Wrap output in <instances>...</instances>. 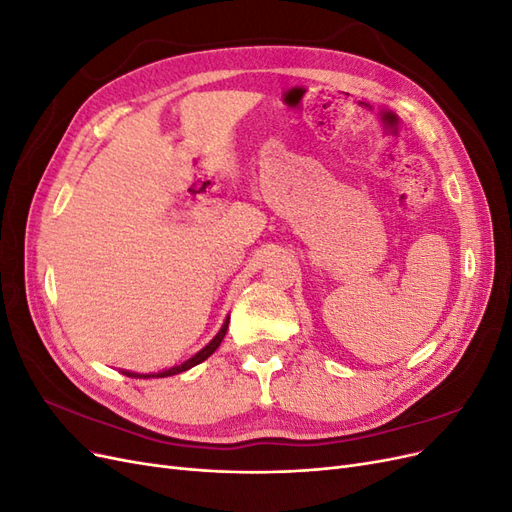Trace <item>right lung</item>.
Segmentation results:
<instances>
[{
	"instance_id": "right-lung-1",
	"label": "right lung",
	"mask_w": 512,
	"mask_h": 512,
	"mask_svg": "<svg viewBox=\"0 0 512 512\" xmlns=\"http://www.w3.org/2000/svg\"><path fill=\"white\" fill-rule=\"evenodd\" d=\"M228 322H230V318L224 320V324H222V329L218 331V335H215L203 350H198V352L192 356V359H188V361L181 363V365H175V367H170V369L158 371V374H134V371H123V374L130 376V378H166V376L181 374V371H188L190 367H194V365H198V363H203L205 359H209V356L220 348L222 339H224V335H226V329H228Z\"/></svg>"
}]
</instances>
